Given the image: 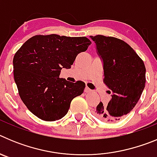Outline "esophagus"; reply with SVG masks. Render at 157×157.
Returning <instances> with one entry per match:
<instances>
[{
	"label": "esophagus",
	"mask_w": 157,
	"mask_h": 157,
	"mask_svg": "<svg viewBox=\"0 0 157 157\" xmlns=\"http://www.w3.org/2000/svg\"><path fill=\"white\" fill-rule=\"evenodd\" d=\"M85 92L86 93H91V92H92V90H91L90 88H88V87H86Z\"/></svg>",
	"instance_id": "34e87169"
}]
</instances>
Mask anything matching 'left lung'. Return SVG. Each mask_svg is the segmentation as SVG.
<instances>
[{
	"instance_id": "obj_1",
	"label": "left lung",
	"mask_w": 157,
	"mask_h": 157,
	"mask_svg": "<svg viewBox=\"0 0 157 157\" xmlns=\"http://www.w3.org/2000/svg\"><path fill=\"white\" fill-rule=\"evenodd\" d=\"M90 37L103 60L104 82L112 94L108 105L100 102L95 115L103 121H119L134 109L141 98L145 84V64L123 40L104 35Z\"/></svg>"
}]
</instances>
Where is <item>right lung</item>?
Here are the masks:
<instances>
[{"label":"right lung","instance_id":"add662e5","mask_svg":"<svg viewBox=\"0 0 157 157\" xmlns=\"http://www.w3.org/2000/svg\"><path fill=\"white\" fill-rule=\"evenodd\" d=\"M90 44L86 37L35 35L16 52L14 79L19 97L34 116L56 121L67 113L71 101L82 94L86 84L60 78V71L71 68L78 54Z\"/></svg>","mask_w":157,"mask_h":157}]
</instances>
